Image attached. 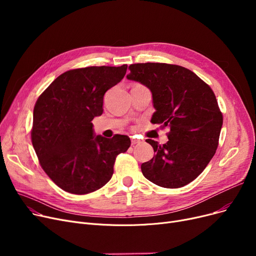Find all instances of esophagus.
<instances>
[{
    "instance_id": "esophagus-1",
    "label": "esophagus",
    "mask_w": 256,
    "mask_h": 256,
    "mask_svg": "<svg viewBox=\"0 0 256 256\" xmlns=\"http://www.w3.org/2000/svg\"><path fill=\"white\" fill-rule=\"evenodd\" d=\"M140 141L138 140V139H136V138H132V145H135V144H137V143H139Z\"/></svg>"
}]
</instances>
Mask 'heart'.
I'll return each mask as SVG.
<instances>
[{"mask_svg": "<svg viewBox=\"0 0 256 256\" xmlns=\"http://www.w3.org/2000/svg\"><path fill=\"white\" fill-rule=\"evenodd\" d=\"M135 86H136V85H135Z\"/></svg>", "mask_w": 256, "mask_h": 256, "instance_id": "heart-1", "label": "heart"}]
</instances>
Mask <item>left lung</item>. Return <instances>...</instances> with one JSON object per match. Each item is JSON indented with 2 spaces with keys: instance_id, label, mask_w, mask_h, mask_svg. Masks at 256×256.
<instances>
[{
  "instance_id": "left-lung-1",
  "label": "left lung",
  "mask_w": 256,
  "mask_h": 256,
  "mask_svg": "<svg viewBox=\"0 0 256 256\" xmlns=\"http://www.w3.org/2000/svg\"><path fill=\"white\" fill-rule=\"evenodd\" d=\"M128 80L152 91V122L168 128V142L147 139L156 152L141 165L143 176L169 189L184 186L202 172L216 154L223 116L210 87L193 72L166 63L130 65Z\"/></svg>"
}]
</instances>
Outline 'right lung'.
<instances>
[{"label":"right lung","instance_id":"obj_1","mask_svg":"<svg viewBox=\"0 0 256 256\" xmlns=\"http://www.w3.org/2000/svg\"><path fill=\"white\" fill-rule=\"evenodd\" d=\"M128 65L90 66L59 76L37 100L32 144L39 163L62 190L83 195L109 182L116 156L130 140L94 135L92 120L104 112V96L122 80Z\"/></svg>","mask_w":256,"mask_h":256}]
</instances>
